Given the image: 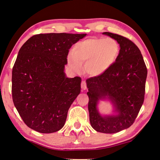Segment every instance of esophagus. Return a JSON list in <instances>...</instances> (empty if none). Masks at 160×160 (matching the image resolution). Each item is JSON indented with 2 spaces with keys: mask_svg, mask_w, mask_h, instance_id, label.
<instances>
[{
  "mask_svg": "<svg viewBox=\"0 0 160 160\" xmlns=\"http://www.w3.org/2000/svg\"><path fill=\"white\" fill-rule=\"evenodd\" d=\"M81 89L83 91H85V89H87V85H86V83L85 81H82L81 83Z\"/></svg>",
  "mask_w": 160,
  "mask_h": 160,
  "instance_id": "obj_1",
  "label": "esophagus"
}]
</instances>
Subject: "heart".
<instances>
[{
	"mask_svg": "<svg viewBox=\"0 0 160 160\" xmlns=\"http://www.w3.org/2000/svg\"><path fill=\"white\" fill-rule=\"evenodd\" d=\"M119 52V44L113 38H88L77 43L74 51L67 56V63L72 71L79 73L82 62H85L86 72L92 77H99L113 65Z\"/></svg>",
	"mask_w": 160,
	"mask_h": 160,
	"instance_id": "heart-1",
	"label": "heart"
}]
</instances>
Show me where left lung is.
<instances>
[{"label": "left lung", "mask_w": 160, "mask_h": 160, "mask_svg": "<svg viewBox=\"0 0 160 160\" xmlns=\"http://www.w3.org/2000/svg\"><path fill=\"white\" fill-rule=\"evenodd\" d=\"M102 34L118 42L120 52L104 74L86 81L89 121L97 132L115 133L129 128L137 118L144 101L148 70L141 51L132 41L117 34ZM101 100L112 105V113L99 112Z\"/></svg>", "instance_id": "8db88e82"}]
</instances>
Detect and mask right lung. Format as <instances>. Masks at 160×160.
I'll list each match as a JSON object with an SVG mask.
<instances>
[{
  "instance_id": "right-lung-1",
  "label": "right lung",
  "mask_w": 160,
  "mask_h": 160,
  "mask_svg": "<svg viewBox=\"0 0 160 160\" xmlns=\"http://www.w3.org/2000/svg\"><path fill=\"white\" fill-rule=\"evenodd\" d=\"M86 35L38 34L19 50L12 72V100L28 128L51 133L64 126L81 82L79 77H67V58L71 46Z\"/></svg>"
}]
</instances>
